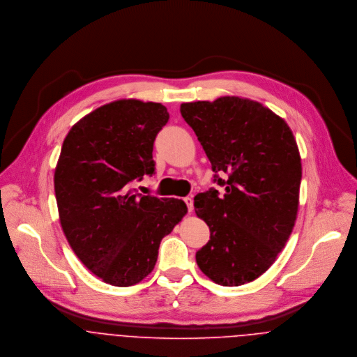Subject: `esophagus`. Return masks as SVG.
Listing matches in <instances>:
<instances>
[{
  "label": "esophagus",
  "instance_id": "34e87169",
  "mask_svg": "<svg viewBox=\"0 0 357 357\" xmlns=\"http://www.w3.org/2000/svg\"><path fill=\"white\" fill-rule=\"evenodd\" d=\"M184 202H185L187 207H188V211L191 213V211L194 210V202H192V199H191V198H184Z\"/></svg>",
  "mask_w": 357,
  "mask_h": 357
}]
</instances>
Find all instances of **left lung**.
Wrapping results in <instances>:
<instances>
[{"label": "left lung", "mask_w": 357, "mask_h": 357, "mask_svg": "<svg viewBox=\"0 0 357 357\" xmlns=\"http://www.w3.org/2000/svg\"><path fill=\"white\" fill-rule=\"evenodd\" d=\"M180 111L224 187L222 195L210 188L194 199L210 228L198 266L222 286L253 282L275 262L296 224L303 177L297 142L284 119L250 99L183 102Z\"/></svg>", "instance_id": "obj_1"}]
</instances>
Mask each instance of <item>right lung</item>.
I'll use <instances>...</instances> for the list:
<instances>
[{"label":"right lung","instance_id":"1","mask_svg":"<svg viewBox=\"0 0 357 357\" xmlns=\"http://www.w3.org/2000/svg\"><path fill=\"white\" fill-rule=\"evenodd\" d=\"M167 121L160 102L122 99L85 115L63 142L54 169L60 224L73 252L104 283L142 282L163 236L187 214L181 199L130 188L153 174V142Z\"/></svg>","mask_w":357,"mask_h":357}]
</instances>
